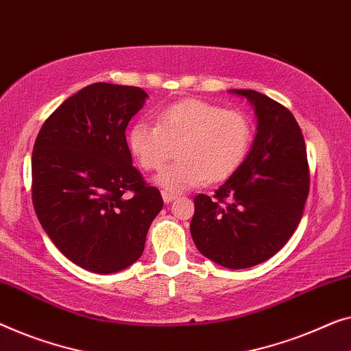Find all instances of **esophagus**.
<instances>
[{"mask_svg":"<svg viewBox=\"0 0 351 351\" xmlns=\"http://www.w3.org/2000/svg\"><path fill=\"white\" fill-rule=\"evenodd\" d=\"M161 196H163V201L166 202V204H169L172 199H176V195H172V193H169V191H161Z\"/></svg>","mask_w":351,"mask_h":351,"instance_id":"1","label":"esophagus"}]
</instances>
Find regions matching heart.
Listing matches in <instances>:
<instances>
[{
	"instance_id": "1",
	"label": "heart",
	"mask_w": 351,
	"mask_h": 351,
	"mask_svg": "<svg viewBox=\"0 0 351 351\" xmlns=\"http://www.w3.org/2000/svg\"><path fill=\"white\" fill-rule=\"evenodd\" d=\"M252 139L253 126L245 114L201 99L172 104L156 115V125L141 120L126 133L131 155L144 171L160 169L177 145L179 160L155 179L161 188L174 193L234 174Z\"/></svg>"
}]
</instances>
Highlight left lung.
<instances>
[{"mask_svg": "<svg viewBox=\"0 0 351 351\" xmlns=\"http://www.w3.org/2000/svg\"><path fill=\"white\" fill-rule=\"evenodd\" d=\"M258 119L252 149L212 197H195L190 231L202 255L228 269L256 266L296 231L308 195L307 150L296 119L255 90H230Z\"/></svg>", "mask_w": 351, "mask_h": 351, "instance_id": "left-lung-1", "label": "left lung"}]
</instances>
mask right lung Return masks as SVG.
Segmentation results:
<instances>
[{
	"instance_id": "obj_1",
	"label": "right lung",
	"mask_w": 351,
	"mask_h": 351,
	"mask_svg": "<svg viewBox=\"0 0 351 351\" xmlns=\"http://www.w3.org/2000/svg\"><path fill=\"white\" fill-rule=\"evenodd\" d=\"M149 95L91 84L44 121L32 156L33 206L63 255L96 274L123 271L144 252L163 209L133 166L125 130Z\"/></svg>"
}]
</instances>
